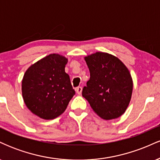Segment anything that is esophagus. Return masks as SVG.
<instances>
[{
	"mask_svg": "<svg viewBox=\"0 0 160 160\" xmlns=\"http://www.w3.org/2000/svg\"><path fill=\"white\" fill-rule=\"evenodd\" d=\"M82 90V89L81 86H78V87L76 88V92H77V93H78V95L81 94Z\"/></svg>",
	"mask_w": 160,
	"mask_h": 160,
	"instance_id": "1",
	"label": "esophagus"
}]
</instances>
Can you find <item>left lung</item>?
Segmentation results:
<instances>
[{
    "instance_id": "8db88e82",
    "label": "left lung",
    "mask_w": 160,
    "mask_h": 160,
    "mask_svg": "<svg viewBox=\"0 0 160 160\" xmlns=\"http://www.w3.org/2000/svg\"><path fill=\"white\" fill-rule=\"evenodd\" d=\"M90 78L82 95L99 117L106 120L120 117L128 108L132 93V78L118 58L97 52L85 57Z\"/></svg>"
}]
</instances>
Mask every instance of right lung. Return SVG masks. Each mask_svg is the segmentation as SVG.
<instances>
[{
    "label": "right lung",
    "mask_w": 160,
    "mask_h": 160,
    "mask_svg": "<svg viewBox=\"0 0 160 160\" xmlns=\"http://www.w3.org/2000/svg\"><path fill=\"white\" fill-rule=\"evenodd\" d=\"M68 58L50 54L31 65L22 82L25 104L34 114L52 120L67 108L75 91L65 68Z\"/></svg>",
    "instance_id": "obj_1"
}]
</instances>
